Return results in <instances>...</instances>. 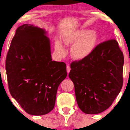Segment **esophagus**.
<instances>
[{
  "mask_svg": "<svg viewBox=\"0 0 130 130\" xmlns=\"http://www.w3.org/2000/svg\"><path fill=\"white\" fill-rule=\"evenodd\" d=\"M66 69H67V73H69L70 72V70H71V69H70V67L69 66H67V67H66Z\"/></svg>",
  "mask_w": 130,
  "mask_h": 130,
  "instance_id": "1",
  "label": "esophagus"
}]
</instances>
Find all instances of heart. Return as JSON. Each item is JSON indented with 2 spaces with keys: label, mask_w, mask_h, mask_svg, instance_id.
I'll list each match as a JSON object with an SVG mask.
<instances>
[{
  "label": "heart",
  "mask_w": 130,
  "mask_h": 130,
  "mask_svg": "<svg viewBox=\"0 0 130 130\" xmlns=\"http://www.w3.org/2000/svg\"><path fill=\"white\" fill-rule=\"evenodd\" d=\"M99 40L98 33L89 29L77 30L67 34L63 37L66 45H73L71 54L72 57L77 60H83L89 56L95 48ZM55 50L61 57L66 56V50L60 41L55 42Z\"/></svg>",
  "instance_id": "obj_1"
}]
</instances>
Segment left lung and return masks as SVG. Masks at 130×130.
<instances>
[{
  "label": "left lung",
  "instance_id": "obj_1",
  "mask_svg": "<svg viewBox=\"0 0 130 130\" xmlns=\"http://www.w3.org/2000/svg\"><path fill=\"white\" fill-rule=\"evenodd\" d=\"M124 61L118 42L112 39L98 45L86 58L71 63L69 77L83 112L97 114L111 105L122 86Z\"/></svg>",
  "mask_w": 130,
  "mask_h": 130
}]
</instances>
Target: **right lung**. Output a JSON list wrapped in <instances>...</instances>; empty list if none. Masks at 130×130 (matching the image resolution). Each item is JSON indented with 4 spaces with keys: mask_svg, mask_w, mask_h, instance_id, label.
<instances>
[{
    "mask_svg": "<svg viewBox=\"0 0 130 130\" xmlns=\"http://www.w3.org/2000/svg\"><path fill=\"white\" fill-rule=\"evenodd\" d=\"M6 70L10 93L25 111L42 115L53 109L58 87L67 76L66 65L52 61L45 29L31 24L17 28Z\"/></svg>",
    "mask_w": 130,
    "mask_h": 130,
    "instance_id": "1",
    "label": "right lung"
}]
</instances>
